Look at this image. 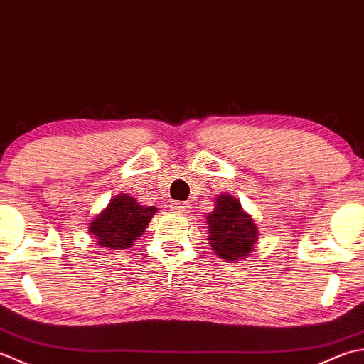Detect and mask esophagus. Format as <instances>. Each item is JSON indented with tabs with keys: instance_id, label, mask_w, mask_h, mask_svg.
Listing matches in <instances>:
<instances>
[{
	"instance_id": "34e87169",
	"label": "esophagus",
	"mask_w": 364,
	"mask_h": 364,
	"mask_svg": "<svg viewBox=\"0 0 364 364\" xmlns=\"http://www.w3.org/2000/svg\"><path fill=\"white\" fill-rule=\"evenodd\" d=\"M173 209H174L177 213H188L190 204H188V203H174V204H173Z\"/></svg>"
}]
</instances>
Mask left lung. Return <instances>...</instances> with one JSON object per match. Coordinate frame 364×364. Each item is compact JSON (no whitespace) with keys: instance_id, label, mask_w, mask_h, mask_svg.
<instances>
[{"instance_id":"left-lung-1","label":"left lung","mask_w":364,"mask_h":364,"mask_svg":"<svg viewBox=\"0 0 364 364\" xmlns=\"http://www.w3.org/2000/svg\"><path fill=\"white\" fill-rule=\"evenodd\" d=\"M209 243L225 261H239L253 253L259 229L253 218L242 209L239 199L220 195L215 199V209L207 215Z\"/></svg>"}]
</instances>
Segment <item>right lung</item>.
<instances>
[{"label":"right lung","mask_w":364,"mask_h":364,"mask_svg":"<svg viewBox=\"0 0 364 364\" xmlns=\"http://www.w3.org/2000/svg\"><path fill=\"white\" fill-rule=\"evenodd\" d=\"M157 207L139 205L130 195H116L91 223L89 234L97 239L99 247L109 250L130 248L143 235Z\"/></svg>","instance_id":"1"}]
</instances>
